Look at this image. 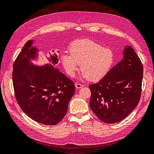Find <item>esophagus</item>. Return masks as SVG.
Segmentation results:
<instances>
[{"label":"esophagus","instance_id":"esophagus-1","mask_svg":"<svg viewBox=\"0 0 154 154\" xmlns=\"http://www.w3.org/2000/svg\"><path fill=\"white\" fill-rule=\"evenodd\" d=\"M75 87L76 88H81L82 87H84V85H82V84H80V83H75Z\"/></svg>","mask_w":154,"mask_h":154}]
</instances>
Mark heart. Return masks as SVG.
<instances>
[{
	"label": "heart",
	"mask_w": 154,
	"mask_h": 154,
	"mask_svg": "<svg viewBox=\"0 0 154 154\" xmlns=\"http://www.w3.org/2000/svg\"><path fill=\"white\" fill-rule=\"evenodd\" d=\"M64 68L68 75L74 77L82 64V75L91 81L99 80L105 76L114 63L111 49L90 39L74 42L70 46V53L61 56Z\"/></svg>",
	"instance_id": "1"
}]
</instances>
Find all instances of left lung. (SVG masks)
<instances>
[{
    "instance_id": "obj_1",
    "label": "left lung",
    "mask_w": 154,
    "mask_h": 154,
    "mask_svg": "<svg viewBox=\"0 0 154 154\" xmlns=\"http://www.w3.org/2000/svg\"><path fill=\"white\" fill-rule=\"evenodd\" d=\"M124 57L100 82L89 85L90 106L102 121L112 124L123 120L136 107L141 93L143 67L128 45Z\"/></svg>"
}]
</instances>
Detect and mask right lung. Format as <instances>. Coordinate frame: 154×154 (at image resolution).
Segmentation results:
<instances>
[{
    "label": "right lung",
    "mask_w": 154,
    "mask_h": 154,
    "mask_svg": "<svg viewBox=\"0 0 154 154\" xmlns=\"http://www.w3.org/2000/svg\"><path fill=\"white\" fill-rule=\"evenodd\" d=\"M28 41L13 65L14 95L20 108L30 118L46 125H55L63 119L75 92L71 79L56 68L57 55H51L48 63L38 67L29 63L37 49Z\"/></svg>",
    "instance_id": "1"
}]
</instances>
